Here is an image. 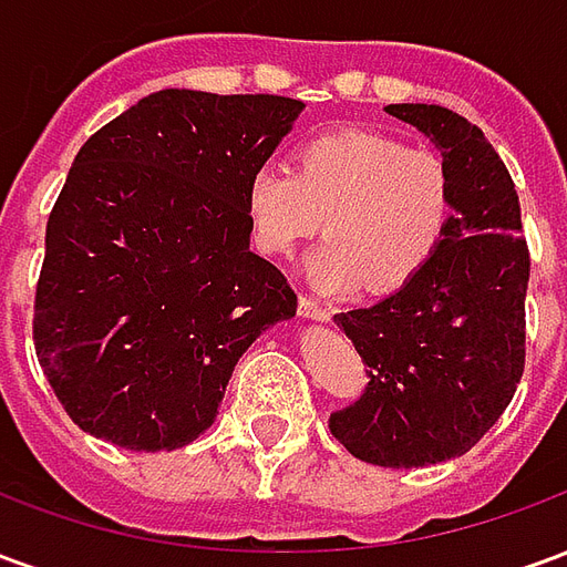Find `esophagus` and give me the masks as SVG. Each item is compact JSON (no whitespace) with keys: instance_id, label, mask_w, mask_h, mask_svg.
Here are the masks:
<instances>
[{"instance_id":"1","label":"esophagus","mask_w":567,"mask_h":567,"mask_svg":"<svg viewBox=\"0 0 567 567\" xmlns=\"http://www.w3.org/2000/svg\"><path fill=\"white\" fill-rule=\"evenodd\" d=\"M297 309H300V316H307V319L328 321L333 316L331 307H324V303H319V300H312V297H307V295H300V300H297Z\"/></svg>"}]
</instances>
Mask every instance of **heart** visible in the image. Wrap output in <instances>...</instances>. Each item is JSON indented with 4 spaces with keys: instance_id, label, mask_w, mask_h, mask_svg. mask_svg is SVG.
Returning <instances> with one entry per match:
<instances>
[{
    "instance_id": "1",
    "label": "heart",
    "mask_w": 567,
    "mask_h": 567,
    "mask_svg": "<svg viewBox=\"0 0 567 567\" xmlns=\"http://www.w3.org/2000/svg\"><path fill=\"white\" fill-rule=\"evenodd\" d=\"M255 246L291 255L321 230L328 243L312 276L328 291L364 285L392 295L416 279L450 234L455 182L443 154L392 133L346 127L319 133L295 154V173L258 166L246 185Z\"/></svg>"
}]
</instances>
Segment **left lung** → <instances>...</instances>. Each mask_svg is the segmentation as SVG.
<instances>
[{"label": "left lung", "instance_id": "1", "mask_svg": "<svg viewBox=\"0 0 567 567\" xmlns=\"http://www.w3.org/2000/svg\"><path fill=\"white\" fill-rule=\"evenodd\" d=\"M385 112L434 140L452 169L455 212L413 282L333 316L368 364V385L328 427L361 462L425 467L476 446L513 401L532 258L513 178L483 130L443 105Z\"/></svg>", "mask_w": 567, "mask_h": 567}]
</instances>
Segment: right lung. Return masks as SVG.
I'll return each instance as SVG.
<instances>
[{
  "instance_id": "right-lung-1",
  "label": "right lung",
  "mask_w": 567,
  "mask_h": 567,
  "mask_svg": "<svg viewBox=\"0 0 567 567\" xmlns=\"http://www.w3.org/2000/svg\"><path fill=\"white\" fill-rule=\"evenodd\" d=\"M303 103L157 91L81 145L48 215L32 343L69 419L136 452L218 416L236 361L297 295L248 251L246 185Z\"/></svg>"
}]
</instances>
